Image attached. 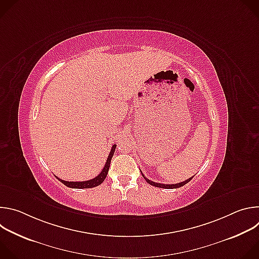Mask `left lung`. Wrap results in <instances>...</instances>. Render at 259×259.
Listing matches in <instances>:
<instances>
[{"label":"left lung","instance_id":"1","mask_svg":"<svg viewBox=\"0 0 259 259\" xmlns=\"http://www.w3.org/2000/svg\"><path fill=\"white\" fill-rule=\"evenodd\" d=\"M142 174V173H141ZM142 176L144 177V179L146 180V182L147 183H150L151 186H154V187H157V188H162V189H178V188H181V187H183L184 184H187L188 182H190L191 180H192V178L194 177H190L189 179H187V180H184V181H182V182H179V183H175V184H162V183H157V182H154V181H152V180H150V179H147L143 174H142Z\"/></svg>","mask_w":259,"mask_h":259}]
</instances>
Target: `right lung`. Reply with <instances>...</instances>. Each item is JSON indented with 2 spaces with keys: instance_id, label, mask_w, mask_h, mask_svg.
Listing matches in <instances>:
<instances>
[{
  "instance_id": "add662e5",
  "label": "right lung",
  "mask_w": 259,
  "mask_h": 259,
  "mask_svg": "<svg viewBox=\"0 0 259 259\" xmlns=\"http://www.w3.org/2000/svg\"><path fill=\"white\" fill-rule=\"evenodd\" d=\"M116 146H117V144H114L112 146V150H110V152H109L108 158L106 160V163H105L102 171L96 177H94L93 179L86 180V181H65V180H62V179L58 178L57 176H55V177L59 181H61L64 184V186H66L68 188H71V189H91V188H95V187L99 186V184H101L103 182V180L105 179V177L107 175L110 161H112V158H113L114 153L116 151Z\"/></svg>"
}]
</instances>
